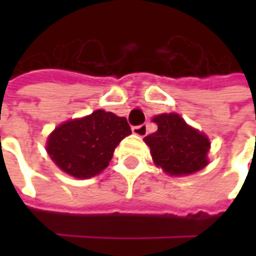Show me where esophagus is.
Wrapping results in <instances>:
<instances>
[{"label":"esophagus","mask_w":256,"mask_h":256,"mask_svg":"<svg viewBox=\"0 0 256 256\" xmlns=\"http://www.w3.org/2000/svg\"><path fill=\"white\" fill-rule=\"evenodd\" d=\"M132 132L138 136H145L148 134V126L146 124H142V125H138V126H132Z\"/></svg>","instance_id":"esophagus-1"}]
</instances>
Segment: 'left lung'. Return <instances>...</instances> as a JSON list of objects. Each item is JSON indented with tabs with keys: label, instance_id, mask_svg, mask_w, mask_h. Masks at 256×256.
Masks as SVG:
<instances>
[{
	"label": "left lung",
	"instance_id": "1",
	"mask_svg": "<svg viewBox=\"0 0 256 256\" xmlns=\"http://www.w3.org/2000/svg\"><path fill=\"white\" fill-rule=\"evenodd\" d=\"M152 121L158 130L146 135L144 141L151 148L156 166L170 175L182 176L208 165L211 142L206 135L190 126L178 114H160Z\"/></svg>",
	"mask_w": 256,
	"mask_h": 256
}]
</instances>
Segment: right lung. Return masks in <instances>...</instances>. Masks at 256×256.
<instances>
[{"label": "right lung", "mask_w": 256, "mask_h": 256, "mask_svg": "<svg viewBox=\"0 0 256 256\" xmlns=\"http://www.w3.org/2000/svg\"><path fill=\"white\" fill-rule=\"evenodd\" d=\"M130 134L125 116L96 110L58 125L48 136L46 152L61 171L86 180L108 166L116 145Z\"/></svg>", "instance_id": "obj_1"}]
</instances>
